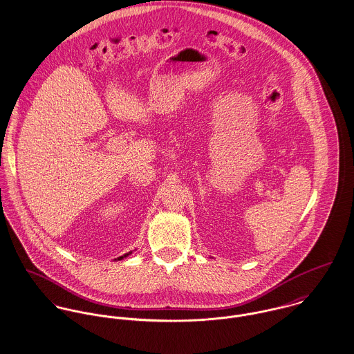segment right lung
Listing matches in <instances>:
<instances>
[{
    "label": "right lung",
    "mask_w": 354,
    "mask_h": 354,
    "mask_svg": "<svg viewBox=\"0 0 354 354\" xmlns=\"http://www.w3.org/2000/svg\"><path fill=\"white\" fill-rule=\"evenodd\" d=\"M130 254H131V252H129V254H124L123 257H119L118 261H120V259H123V258H126V257H127V255H130Z\"/></svg>",
    "instance_id": "1"
}]
</instances>
